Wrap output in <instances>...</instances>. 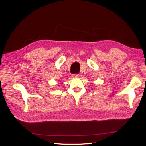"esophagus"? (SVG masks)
I'll use <instances>...</instances> for the list:
<instances>
[{
  "label": "esophagus",
  "instance_id": "1",
  "mask_svg": "<svg viewBox=\"0 0 146 146\" xmlns=\"http://www.w3.org/2000/svg\"><path fill=\"white\" fill-rule=\"evenodd\" d=\"M73 78H78L80 76V74H73V76H72Z\"/></svg>",
  "mask_w": 146,
  "mask_h": 146
}]
</instances>
